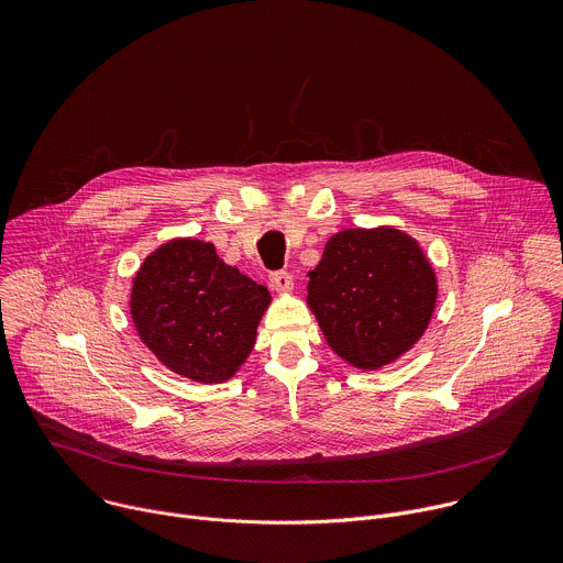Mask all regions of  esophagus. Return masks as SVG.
I'll use <instances>...</instances> for the list:
<instances>
[{
  "mask_svg": "<svg viewBox=\"0 0 563 563\" xmlns=\"http://www.w3.org/2000/svg\"><path fill=\"white\" fill-rule=\"evenodd\" d=\"M271 286H273V290H277V292H282V295H286V292H290L292 290V275L290 273H273L271 275Z\"/></svg>",
  "mask_w": 563,
  "mask_h": 563,
  "instance_id": "1",
  "label": "esophagus"
}]
</instances>
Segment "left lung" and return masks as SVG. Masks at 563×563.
<instances>
[{
  "mask_svg": "<svg viewBox=\"0 0 563 563\" xmlns=\"http://www.w3.org/2000/svg\"><path fill=\"white\" fill-rule=\"evenodd\" d=\"M306 290L330 351L360 371H379L421 340L439 284L419 242L384 223L334 233Z\"/></svg>",
  "mask_w": 563,
  "mask_h": 563,
  "instance_id": "8db88e82",
  "label": "left lung"
}]
</instances>
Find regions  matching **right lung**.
<instances>
[{
  "label": "right lung",
  "instance_id": "1",
  "mask_svg": "<svg viewBox=\"0 0 563 563\" xmlns=\"http://www.w3.org/2000/svg\"><path fill=\"white\" fill-rule=\"evenodd\" d=\"M271 299L210 242L173 238L144 260L129 303L140 340L162 366L197 384H223L251 357Z\"/></svg>",
  "mask_w": 563,
  "mask_h": 563
}]
</instances>
